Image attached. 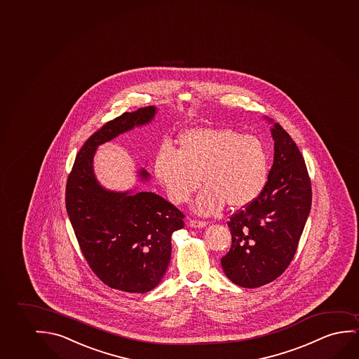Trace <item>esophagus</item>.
Segmentation results:
<instances>
[{
  "label": "esophagus",
  "mask_w": 359,
  "mask_h": 359,
  "mask_svg": "<svg viewBox=\"0 0 359 359\" xmlns=\"http://www.w3.org/2000/svg\"><path fill=\"white\" fill-rule=\"evenodd\" d=\"M188 225L191 227H204L207 226L208 222L204 220H197V219H191L188 222Z\"/></svg>",
  "instance_id": "34e87169"
}]
</instances>
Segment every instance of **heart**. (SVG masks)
<instances>
[{
    "mask_svg": "<svg viewBox=\"0 0 359 359\" xmlns=\"http://www.w3.org/2000/svg\"><path fill=\"white\" fill-rule=\"evenodd\" d=\"M177 151L162 147L154 171L176 204L188 202L203 183L197 210L209 215L227 204L243 209L262 194L269 173V155L264 142L251 134L230 128H194L177 139Z\"/></svg>",
    "mask_w": 359,
    "mask_h": 359,
    "instance_id": "obj_1",
    "label": "heart"
}]
</instances>
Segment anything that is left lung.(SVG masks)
Segmentation results:
<instances>
[{
  "mask_svg": "<svg viewBox=\"0 0 359 359\" xmlns=\"http://www.w3.org/2000/svg\"><path fill=\"white\" fill-rule=\"evenodd\" d=\"M272 137L274 161L264 191L227 222L233 243L222 267L243 288H258L283 274L311 208V181L297 144L279 123L273 124Z\"/></svg>",
  "mask_w": 359,
  "mask_h": 359,
  "instance_id": "obj_1",
  "label": "left lung"
}]
</instances>
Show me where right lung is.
Listing matches in <instances>:
<instances>
[{
    "label": "right lung",
    "instance_id": "add662e5",
    "mask_svg": "<svg viewBox=\"0 0 359 359\" xmlns=\"http://www.w3.org/2000/svg\"><path fill=\"white\" fill-rule=\"evenodd\" d=\"M155 107L126 111L87 139L66 182L65 204L79 246L103 283L128 293H147L160 283L171 259V235L183 214L151 192L106 191L93 173L97 147L152 121ZM149 178L145 170L139 172Z\"/></svg>",
    "mask_w": 359,
    "mask_h": 359
}]
</instances>
